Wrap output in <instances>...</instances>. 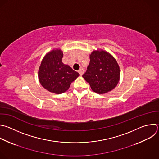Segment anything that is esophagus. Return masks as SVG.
Wrapping results in <instances>:
<instances>
[{
	"instance_id": "esophagus-1",
	"label": "esophagus",
	"mask_w": 159,
	"mask_h": 159,
	"mask_svg": "<svg viewBox=\"0 0 159 159\" xmlns=\"http://www.w3.org/2000/svg\"><path fill=\"white\" fill-rule=\"evenodd\" d=\"M78 72L80 74V75H82L83 74H84V69L82 68V69H80L79 71H78Z\"/></svg>"
}]
</instances>
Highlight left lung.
I'll return each mask as SVG.
<instances>
[{"instance_id": "1", "label": "left lung", "mask_w": 159, "mask_h": 159, "mask_svg": "<svg viewBox=\"0 0 159 159\" xmlns=\"http://www.w3.org/2000/svg\"><path fill=\"white\" fill-rule=\"evenodd\" d=\"M90 59L87 70L82 77L97 93L111 91L119 83L120 75L115 58L106 51L98 50L91 53Z\"/></svg>"}]
</instances>
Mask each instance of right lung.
Listing matches in <instances>:
<instances>
[{"label": "right lung", "instance_id": "1", "mask_svg": "<svg viewBox=\"0 0 159 159\" xmlns=\"http://www.w3.org/2000/svg\"><path fill=\"white\" fill-rule=\"evenodd\" d=\"M61 49L48 52L42 61L38 72L41 85L48 91L60 94L67 91L71 83L80 75L69 66L62 63Z\"/></svg>", "mask_w": 159, "mask_h": 159}]
</instances>
